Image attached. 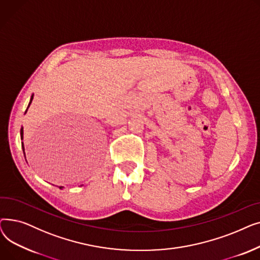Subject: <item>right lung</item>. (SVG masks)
<instances>
[{
  "label": "right lung",
  "instance_id": "1",
  "mask_svg": "<svg viewBox=\"0 0 260 260\" xmlns=\"http://www.w3.org/2000/svg\"><path fill=\"white\" fill-rule=\"evenodd\" d=\"M32 99H34V95H31L30 101H29V104H28V107H29V105H30V103H31ZM28 107H27V109H28ZM27 109L25 111V114H26V112H27ZM22 139H23V127L21 128V140H22ZM22 147H23V153H24V155H25V152H24V144H23V142H22ZM60 188H63V186H60Z\"/></svg>",
  "mask_w": 260,
  "mask_h": 260
}]
</instances>
